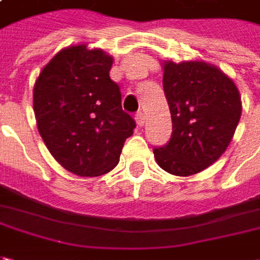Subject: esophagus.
Masks as SVG:
<instances>
[{"label": "esophagus", "mask_w": 260, "mask_h": 260, "mask_svg": "<svg viewBox=\"0 0 260 260\" xmlns=\"http://www.w3.org/2000/svg\"><path fill=\"white\" fill-rule=\"evenodd\" d=\"M135 119H137V123H138V126H144V123H145V115L142 112H138L135 115Z\"/></svg>", "instance_id": "esophagus-1"}]
</instances>
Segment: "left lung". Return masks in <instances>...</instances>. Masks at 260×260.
Wrapping results in <instances>:
<instances>
[{"label": "left lung", "mask_w": 260, "mask_h": 260, "mask_svg": "<svg viewBox=\"0 0 260 260\" xmlns=\"http://www.w3.org/2000/svg\"><path fill=\"white\" fill-rule=\"evenodd\" d=\"M162 86L173 134L166 145L154 148V157L170 174H197L217 161L233 138L242 115L239 90L204 61H166Z\"/></svg>", "instance_id": "1"}]
</instances>
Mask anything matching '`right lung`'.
<instances>
[{
	"instance_id": "obj_1",
	"label": "right lung",
	"mask_w": 260,
	"mask_h": 260,
	"mask_svg": "<svg viewBox=\"0 0 260 260\" xmlns=\"http://www.w3.org/2000/svg\"><path fill=\"white\" fill-rule=\"evenodd\" d=\"M113 58L85 44L58 51L34 86V113L50 154L68 171L96 177L119 162L137 123L122 109Z\"/></svg>"
}]
</instances>
